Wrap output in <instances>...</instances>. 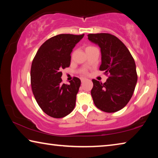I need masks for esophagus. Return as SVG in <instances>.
I'll list each match as a JSON object with an SVG mask.
<instances>
[{"label": "esophagus", "instance_id": "obj_1", "mask_svg": "<svg viewBox=\"0 0 158 158\" xmlns=\"http://www.w3.org/2000/svg\"><path fill=\"white\" fill-rule=\"evenodd\" d=\"M85 80H86V79H85V78H84V77H81V81L83 83V82H84L85 81Z\"/></svg>", "mask_w": 158, "mask_h": 158}]
</instances>
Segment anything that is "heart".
<instances>
[{
    "label": "heart",
    "mask_w": 158,
    "mask_h": 158,
    "mask_svg": "<svg viewBox=\"0 0 158 158\" xmlns=\"http://www.w3.org/2000/svg\"><path fill=\"white\" fill-rule=\"evenodd\" d=\"M89 47H86V49H87V48H89Z\"/></svg>",
    "instance_id": "heart-1"
}]
</instances>
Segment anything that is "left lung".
<instances>
[{"mask_svg":"<svg viewBox=\"0 0 158 158\" xmlns=\"http://www.w3.org/2000/svg\"><path fill=\"white\" fill-rule=\"evenodd\" d=\"M88 38L100 48V70L109 74L104 84L92 80L95 105L107 113L121 110L132 98L137 82L135 60L125 45L113 35L89 34Z\"/></svg>","mask_w":158,"mask_h":158,"instance_id":"left-lung-1","label":"left lung"}]
</instances>
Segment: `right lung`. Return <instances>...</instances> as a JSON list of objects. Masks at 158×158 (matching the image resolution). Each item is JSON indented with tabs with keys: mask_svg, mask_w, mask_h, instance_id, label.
<instances>
[{
	"mask_svg": "<svg viewBox=\"0 0 158 158\" xmlns=\"http://www.w3.org/2000/svg\"><path fill=\"white\" fill-rule=\"evenodd\" d=\"M84 34H60L42 44L33 60L31 82L33 93L42 111L60 118L75 106L81 80L74 77L69 84H62L61 70L70 65L71 53Z\"/></svg>",
	"mask_w": 158,
	"mask_h": 158,
	"instance_id": "obj_1",
	"label": "right lung"
}]
</instances>
